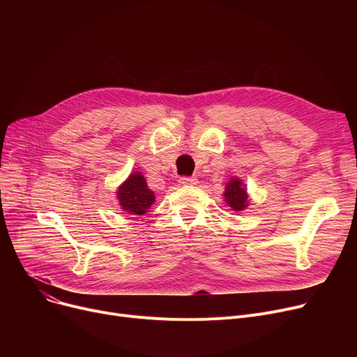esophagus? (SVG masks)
<instances>
[{
  "mask_svg": "<svg viewBox=\"0 0 357 357\" xmlns=\"http://www.w3.org/2000/svg\"><path fill=\"white\" fill-rule=\"evenodd\" d=\"M197 182H198V181H197V178H194V176H182V178H179V183L183 185V186L195 185Z\"/></svg>",
  "mask_w": 357,
  "mask_h": 357,
  "instance_id": "esophagus-1",
  "label": "esophagus"
}]
</instances>
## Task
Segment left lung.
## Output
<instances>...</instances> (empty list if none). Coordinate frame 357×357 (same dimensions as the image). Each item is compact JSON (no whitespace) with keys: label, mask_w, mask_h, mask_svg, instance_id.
Returning a JSON list of instances; mask_svg holds the SVG:
<instances>
[{"label":"left lung","mask_w":357,"mask_h":357,"mask_svg":"<svg viewBox=\"0 0 357 357\" xmlns=\"http://www.w3.org/2000/svg\"><path fill=\"white\" fill-rule=\"evenodd\" d=\"M224 198L234 211H243L249 205V195L246 186L238 178H231L226 185Z\"/></svg>","instance_id":"left-lung-1"}]
</instances>
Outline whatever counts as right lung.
Returning a JSON list of instances; mask_svg holds the SVG:
<instances>
[{"label": "right lung", "mask_w": 357, "mask_h": 357, "mask_svg": "<svg viewBox=\"0 0 357 357\" xmlns=\"http://www.w3.org/2000/svg\"><path fill=\"white\" fill-rule=\"evenodd\" d=\"M121 208L131 215H143L155 202V192L149 188L140 172L131 174L117 191Z\"/></svg>", "instance_id": "1"}]
</instances>
